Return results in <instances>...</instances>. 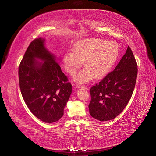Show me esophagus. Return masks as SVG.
I'll list each match as a JSON object with an SVG mask.
<instances>
[{
    "label": "esophagus",
    "instance_id": "esophagus-1",
    "mask_svg": "<svg viewBox=\"0 0 156 156\" xmlns=\"http://www.w3.org/2000/svg\"><path fill=\"white\" fill-rule=\"evenodd\" d=\"M77 87H78V88H84V89H87V87L85 86V85H83V84H77Z\"/></svg>",
    "mask_w": 156,
    "mask_h": 156
}]
</instances>
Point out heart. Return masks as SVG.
I'll use <instances>...</instances> for the list:
<instances>
[{
    "label": "heart",
    "instance_id": "1",
    "mask_svg": "<svg viewBox=\"0 0 156 156\" xmlns=\"http://www.w3.org/2000/svg\"><path fill=\"white\" fill-rule=\"evenodd\" d=\"M119 49L115 41L98 38L79 41L74 51H68L64 58V67L71 75L76 74L84 62V68L77 76L78 83H87L94 78L101 79L110 72L117 60Z\"/></svg>",
    "mask_w": 156,
    "mask_h": 156
}]
</instances>
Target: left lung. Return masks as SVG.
Instances as JSON below:
<instances>
[{
  "label": "left lung",
  "instance_id": "left-lung-1",
  "mask_svg": "<svg viewBox=\"0 0 156 156\" xmlns=\"http://www.w3.org/2000/svg\"><path fill=\"white\" fill-rule=\"evenodd\" d=\"M137 72V64L128 46L115 69L90 90V115L100 121H107L121 113L133 94Z\"/></svg>",
  "mask_w": 156,
  "mask_h": 156
}]
</instances>
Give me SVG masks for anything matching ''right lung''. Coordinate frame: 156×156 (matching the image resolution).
<instances>
[{
	"mask_svg": "<svg viewBox=\"0 0 156 156\" xmlns=\"http://www.w3.org/2000/svg\"><path fill=\"white\" fill-rule=\"evenodd\" d=\"M44 41L35 39L28 47L19 66V82L23 100L32 114L53 123L64 115L72 89L55 57L45 49Z\"/></svg>",
	"mask_w": 156,
	"mask_h": 156,
	"instance_id": "1",
	"label": "right lung"
}]
</instances>
